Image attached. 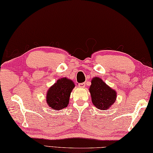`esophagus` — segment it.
I'll list each match as a JSON object with an SVG mask.
<instances>
[{
	"mask_svg": "<svg viewBox=\"0 0 153 153\" xmlns=\"http://www.w3.org/2000/svg\"><path fill=\"white\" fill-rule=\"evenodd\" d=\"M85 86V83H81L78 84V87H79V88H84Z\"/></svg>",
	"mask_w": 153,
	"mask_h": 153,
	"instance_id": "esophagus-1",
	"label": "esophagus"
}]
</instances>
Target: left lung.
<instances>
[{
	"label": "left lung",
	"instance_id": "left-lung-1",
	"mask_svg": "<svg viewBox=\"0 0 153 153\" xmlns=\"http://www.w3.org/2000/svg\"><path fill=\"white\" fill-rule=\"evenodd\" d=\"M89 91L92 102L98 109H108L115 102L116 92L108 86L100 78H93Z\"/></svg>",
	"mask_w": 153,
	"mask_h": 153
}]
</instances>
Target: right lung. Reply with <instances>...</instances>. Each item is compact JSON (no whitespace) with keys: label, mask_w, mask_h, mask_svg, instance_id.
<instances>
[{"label":"right lung","mask_w":153,"mask_h":153,"mask_svg":"<svg viewBox=\"0 0 153 153\" xmlns=\"http://www.w3.org/2000/svg\"><path fill=\"white\" fill-rule=\"evenodd\" d=\"M75 87L72 80L66 77L57 80L51 86L47 93V103L52 109L60 110L67 107L70 93Z\"/></svg>","instance_id":"1"}]
</instances>
